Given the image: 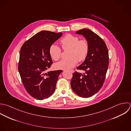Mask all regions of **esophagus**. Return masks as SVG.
<instances>
[{
  "label": "esophagus",
  "mask_w": 131,
  "mask_h": 131,
  "mask_svg": "<svg viewBox=\"0 0 131 131\" xmlns=\"http://www.w3.org/2000/svg\"><path fill=\"white\" fill-rule=\"evenodd\" d=\"M69 71H70V72H71V73H73L74 71V70H73V69H71V70H69Z\"/></svg>",
  "instance_id": "obj_1"
}]
</instances>
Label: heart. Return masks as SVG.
<instances>
[{"label":"heart","mask_w":131,"mask_h":131,"mask_svg":"<svg viewBox=\"0 0 131 131\" xmlns=\"http://www.w3.org/2000/svg\"><path fill=\"white\" fill-rule=\"evenodd\" d=\"M60 43L64 50L70 49L68 53L69 58L64 59L56 64V67L59 69H69L74 67L78 61H84L87 58L89 45L87 40L80 39L77 36L68 34L61 39ZM51 58L58 61L61 57L62 49L59 46L52 44L49 49Z\"/></svg>","instance_id":"obj_1"}]
</instances>
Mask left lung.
Instances as JSON below:
<instances>
[{
    "mask_svg": "<svg viewBox=\"0 0 131 131\" xmlns=\"http://www.w3.org/2000/svg\"><path fill=\"white\" fill-rule=\"evenodd\" d=\"M77 34L84 36L89 43V50L84 62L77 68L85 73L74 72L70 85L77 95L88 98L96 93L104 84L109 66V52L104 41L91 30L84 28Z\"/></svg>",
    "mask_w": 131,
    "mask_h": 131,
    "instance_id": "8db88e82",
    "label": "left lung"
}]
</instances>
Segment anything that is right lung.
I'll return each mask as SVG.
<instances>
[{"label": "right lung", "instance_id": "right-lung-1", "mask_svg": "<svg viewBox=\"0 0 131 131\" xmlns=\"http://www.w3.org/2000/svg\"><path fill=\"white\" fill-rule=\"evenodd\" d=\"M62 35V32L43 30L26 41L20 49L18 71L21 79L27 92L37 100H43L52 95L63 71L46 73L52 64L49 47Z\"/></svg>", "mask_w": 131, "mask_h": 131}]
</instances>
